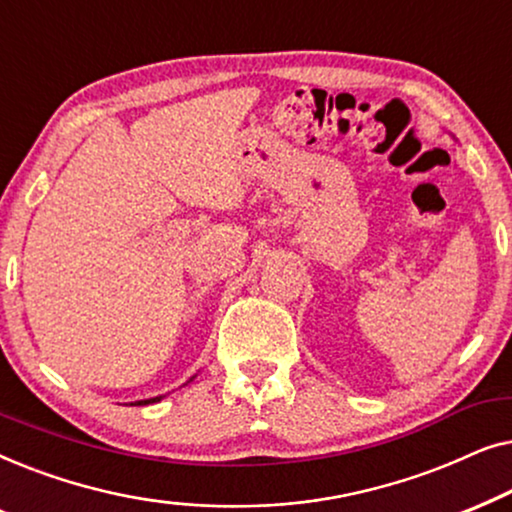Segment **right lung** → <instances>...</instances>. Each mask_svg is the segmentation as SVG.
<instances>
[{
  "label": "right lung",
  "mask_w": 512,
  "mask_h": 512,
  "mask_svg": "<svg viewBox=\"0 0 512 512\" xmlns=\"http://www.w3.org/2000/svg\"><path fill=\"white\" fill-rule=\"evenodd\" d=\"M191 380H193V377H191ZM191 380H188V382H191ZM160 398H165V396H153V398H144V401H135V405H149V403H158Z\"/></svg>",
  "instance_id": "right-lung-1"
}]
</instances>
